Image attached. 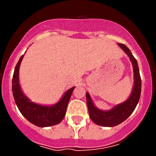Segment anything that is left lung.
Returning a JSON list of instances; mask_svg holds the SVG:
<instances>
[{
	"instance_id": "1",
	"label": "left lung",
	"mask_w": 156,
	"mask_h": 156,
	"mask_svg": "<svg viewBox=\"0 0 156 156\" xmlns=\"http://www.w3.org/2000/svg\"><path fill=\"white\" fill-rule=\"evenodd\" d=\"M120 48L125 52L129 56V59L131 61L133 70V87L132 89L131 94L127 100L123 103L115 106L111 109L104 111L99 109L94 106L90 94L86 93L87 98V105L89 112V115L91 120L97 125L103 127H114L119 125L124 121H125L136 108L141 93V78L140 75L139 67L137 62L134 56L132 55L131 52L127 48L126 45L123 44H118Z\"/></svg>"
}]
</instances>
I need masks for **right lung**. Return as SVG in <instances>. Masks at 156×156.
I'll return each instance as SVG.
<instances>
[{"instance_id": "right-lung-1", "label": "right lung", "mask_w": 156, "mask_h": 156, "mask_svg": "<svg viewBox=\"0 0 156 156\" xmlns=\"http://www.w3.org/2000/svg\"><path fill=\"white\" fill-rule=\"evenodd\" d=\"M24 55L21 56L14 70L12 80V95L17 107L23 116L33 125L44 127L58 125L64 119L68 103L75 87L69 89L58 103L52 106H44L33 103L26 97L20 87L19 70Z\"/></svg>"}]
</instances>
